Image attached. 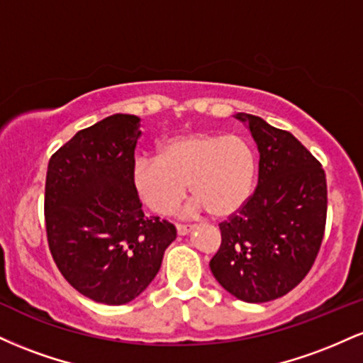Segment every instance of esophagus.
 I'll use <instances>...</instances> for the list:
<instances>
[{
	"mask_svg": "<svg viewBox=\"0 0 363 363\" xmlns=\"http://www.w3.org/2000/svg\"><path fill=\"white\" fill-rule=\"evenodd\" d=\"M194 228V225H177V234L179 235H187Z\"/></svg>",
	"mask_w": 363,
	"mask_h": 363,
	"instance_id": "34e87169",
	"label": "esophagus"
}]
</instances>
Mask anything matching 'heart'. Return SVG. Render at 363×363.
<instances>
[{
  "label": "heart",
  "mask_w": 363,
  "mask_h": 363,
  "mask_svg": "<svg viewBox=\"0 0 363 363\" xmlns=\"http://www.w3.org/2000/svg\"><path fill=\"white\" fill-rule=\"evenodd\" d=\"M254 174L256 152L242 135L191 131L165 140L160 157H140L133 181L140 198L155 213H172L189 184L196 196L194 208L227 216L247 201Z\"/></svg>",
  "instance_id": "heart-1"
}]
</instances>
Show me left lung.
Masks as SVG:
<instances>
[{"label": "left lung", "instance_id": "8db88e82", "mask_svg": "<svg viewBox=\"0 0 363 363\" xmlns=\"http://www.w3.org/2000/svg\"><path fill=\"white\" fill-rule=\"evenodd\" d=\"M259 152L256 191L220 223L216 281L239 301L269 302L301 283L318 257L328 211L326 174L294 135L239 112Z\"/></svg>", "mask_w": 363, "mask_h": 363}]
</instances>
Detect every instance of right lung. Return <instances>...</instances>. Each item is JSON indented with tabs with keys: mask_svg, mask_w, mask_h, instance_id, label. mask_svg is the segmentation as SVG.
I'll use <instances>...</instances> for the list:
<instances>
[{
	"mask_svg": "<svg viewBox=\"0 0 363 363\" xmlns=\"http://www.w3.org/2000/svg\"><path fill=\"white\" fill-rule=\"evenodd\" d=\"M140 118L114 114L82 129L51 157L44 216L52 259L82 295L107 306L136 298L177 232L147 216L133 181Z\"/></svg>",
	"mask_w": 363,
	"mask_h": 363,
	"instance_id": "obj_1",
	"label": "right lung"
}]
</instances>
